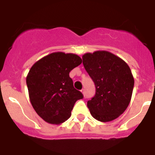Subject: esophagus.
Segmentation results:
<instances>
[{
  "label": "esophagus",
  "instance_id": "1",
  "mask_svg": "<svg viewBox=\"0 0 155 155\" xmlns=\"http://www.w3.org/2000/svg\"><path fill=\"white\" fill-rule=\"evenodd\" d=\"M81 92L82 94H83V95H84V94H85V91H84V89H81Z\"/></svg>",
  "mask_w": 155,
  "mask_h": 155
}]
</instances>
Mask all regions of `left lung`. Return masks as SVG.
<instances>
[{
  "label": "left lung",
  "instance_id": "8db88e82",
  "mask_svg": "<svg viewBox=\"0 0 155 155\" xmlns=\"http://www.w3.org/2000/svg\"><path fill=\"white\" fill-rule=\"evenodd\" d=\"M82 59L96 88L87 103L91 115L103 123L116 120L130 102L134 85L130 68L123 59L105 50L86 53Z\"/></svg>",
  "mask_w": 155,
  "mask_h": 155
}]
</instances>
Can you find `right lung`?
Returning <instances> with one entry per match:
<instances>
[{"mask_svg": "<svg viewBox=\"0 0 155 155\" xmlns=\"http://www.w3.org/2000/svg\"><path fill=\"white\" fill-rule=\"evenodd\" d=\"M82 60L74 53H52L31 66L26 77L30 102L36 113L51 124L70 118L77 100L83 94L74 87L70 71Z\"/></svg>", "mask_w": 155, "mask_h": 155, "instance_id": "obj_1", "label": "right lung"}]
</instances>
